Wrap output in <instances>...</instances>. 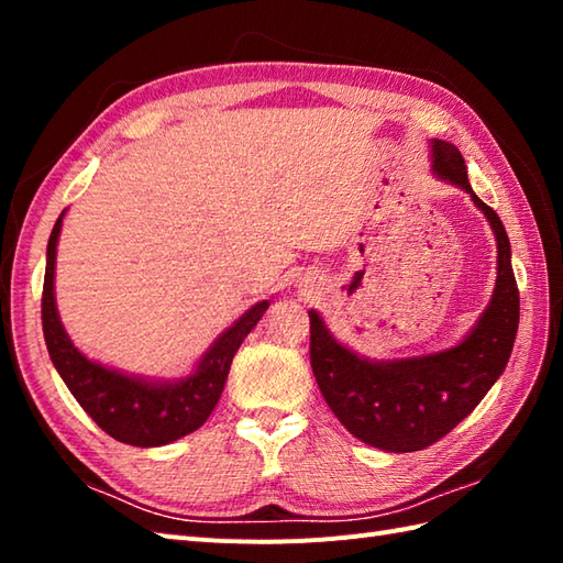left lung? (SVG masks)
<instances>
[{
	"label": "left lung",
	"mask_w": 563,
	"mask_h": 563,
	"mask_svg": "<svg viewBox=\"0 0 563 563\" xmlns=\"http://www.w3.org/2000/svg\"><path fill=\"white\" fill-rule=\"evenodd\" d=\"M430 150L433 172L466 190L496 234V290L476 327L454 349L377 363L345 349L331 336L324 319L314 309L309 312V357L321 397L357 440L387 452L423 450L464 421L504 375L520 321V292L504 222L472 190L452 142L433 140Z\"/></svg>",
	"instance_id": "1"
}]
</instances>
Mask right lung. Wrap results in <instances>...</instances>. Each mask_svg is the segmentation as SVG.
Returning a JSON list of instances; mask_svg holds the SVG:
<instances>
[{
	"label": "right lung",
	"instance_id": "right-lung-1",
	"mask_svg": "<svg viewBox=\"0 0 563 563\" xmlns=\"http://www.w3.org/2000/svg\"><path fill=\"white\" fill-rule=\"evenodd\" d=\"M65 212L59 214L51 239H47V263L43 280V336L47 353L59 377L65 379L71 397L87 411L101 430L111 438L135 448H159L194 433L208 421L220 401L232 357L249 331L268 309L263 300L234 321L212 349L200 357L194 375L174 382H150L133 375H123L81 355L69 341L55 307V251L59 227Z\"/></svg>",
	"mask_w": 563,
	"mask_h": 563
}]
</instances>
